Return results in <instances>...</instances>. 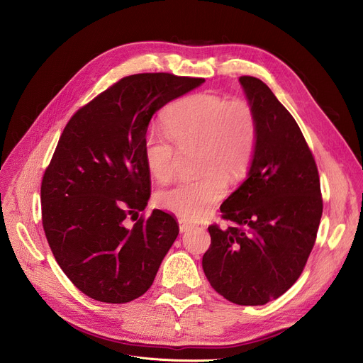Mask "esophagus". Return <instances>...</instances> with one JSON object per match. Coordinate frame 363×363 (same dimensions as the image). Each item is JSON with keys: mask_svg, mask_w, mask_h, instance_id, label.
Segmentation results:
<instances>
[{"mask_svg": "<svg viewBox=\"0 0 363 363\" xmlns=\"http://www.w3.org/2000/svg\"><path fill=\"white\" fill-rule=\"evenodd\" d=\"M191 224L190 222H187L186 219H179V228H180V233H187L191 230Z\"/></svg>", "mask_w": 363, "mask_h": 363, "instance_id": "34e87169", "label": "esophagus"}]
</instances>
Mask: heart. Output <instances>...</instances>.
<instances>
[{
	"instance_id": "heart-1",
	"label": "heart",
	"mask_w": 363,
	"mask_h": 363,
	"mask_svg": "<svg viewBox=\"0 0 363 363\" xmlns=\"http://www.w3.org/2000/svg\"><path fill=\"white\" fill-rule=\"evenodd\" d=\"M164 129H151L144 139V157L158 182L174 174L179 148L201 145L198 180H183L160 191L158 205L189 220L205 218L225 196L227 178L238 180L252 165L257 143V119L248 103L228 101L213 93L186 96L164 111Z\"/></svg>"
}]
</instances>
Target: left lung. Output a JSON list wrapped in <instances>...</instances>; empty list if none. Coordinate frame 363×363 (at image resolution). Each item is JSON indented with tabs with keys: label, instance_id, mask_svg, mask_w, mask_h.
<instances>
[{
	"label": "left lung",
	"instance_id": "1",
	"mask_svg": "<svg viewBox=\"0 0 363 363\" xmlns=\"http://www.w3.org/2000/svg\"><path fill=\"white\" fill-rule=\"evenodd\" d=\"M257 119L247 179L220 205L234 227L208 228L202 267L211 286L238 305H264L301 276L315 242L323 199L314 157L284 104L264 82L240 77Z\"/></svg>",
	"mask_w": 363,
	"mask_h": 363
}]
</instances>
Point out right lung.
<instances>
[{"label": "right lung", "instance_id": "add662e5", "mask_svg": "<svg viewBox=\"0 0 363 363\" xmlns=\"http://www.w3.org/2000/svg\"><path fill=\"white\" fill-rule=\"evenodd\" d=\"M203 78L135 74L122 78L65 126L42 180V220L52 253L87 296L125 303L144 295L179 235L176 219L147 208L148 125L162 106Z\"/></svg>", "mask_w": 363, "mask_h": 363}]
</instances>
